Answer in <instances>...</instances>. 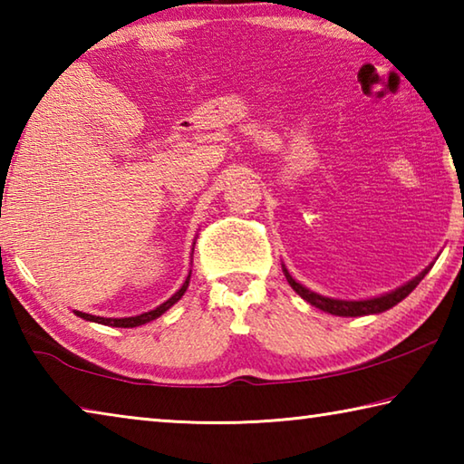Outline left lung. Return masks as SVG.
<instances>
[{"label": "left lung", "mask_w": 464, "mask_h": 464, "mask_svg": "<svg viewBox=\"0 0 464 464\" xmlns=\"http://www.w3.org/2000/svg\"><path fill=\"white\" fill-rule=\"evenodd\" d=\"M282 270H285V276L288 280V285L295 288L296 295H301L304 301L313 304V307H317V309L325 311V313H332V315H337V317L372 315V313H382V311H387L391 307H395V304L401 303L403 298L410 295L415 286L420 285V280L428 274V270H423L420 276H415L413 280L407 282V285L391 290V293H387V295L366 298V301H342V298H329V296L313 293V290L304 288L301 282H296L293 276H290L286 268H282Z\"/></svg>", "instance_id": "obj_1"}]
</instances>
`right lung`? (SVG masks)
Returning a JSON list of instances; mask_svg holds the SVG:
<instances>
[{"instance_id":"add662e5","label":"right lung","mask_w":464,"mask_h":464,"mask_svg":"<svg viewBox=\"0 0 464 464\" xmlns=\"http://www.w3.org/2000/svg\"><path fill=\"white\" fill-rule=\"evenodd\" d=\"M192 274V272H190ZM190 274H188V278L184 280L182 288L178 290V293L174 296H169L166 303H161L160 307H155L153 311H147V313H140V315H135V317H121V319H112V317H96V315H90V313H82V311H75L77 317H82L85 321H93V324H102V325H112V327H139V325H145L149 324V321L157 319L160 315H163L171 304H176L179 298L184 296L188 285H190Z\"/></svg>"}]
</instances>
